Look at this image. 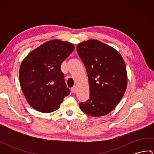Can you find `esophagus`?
Returning <instances> with one entry per match:
<instances>
[{"label": "esophagus", "instance_id": "34e87169", "mask_svg": "<svg viewBox=\"0 0 154 154\" xmlns=\"http://www.w3.org/2000/svg\"><path fill=\"white\" fill-rule=\"evenodd\" d=\"M71 91H72V92H73V93H76V91H77V87H76V86H74V87L71 89Z\"/></svg>", "mask_w": 154, "mask_h": 154}]
</instances>
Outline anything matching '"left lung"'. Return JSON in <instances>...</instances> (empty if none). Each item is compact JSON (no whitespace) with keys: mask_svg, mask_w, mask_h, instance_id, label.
<instances>
[{"mask_svg":"<svg viewBox=\"0 0 154 154\" xmlns=\"http://www.w3.org/2000/svg\"><path fill=\"white\" fill-rule=\"evenodd\" d=\"M77 53L85 66L90 98L79 103L84 113L94 117L110 113L122 99L127 87L125 62L115 49L97 40L77 45Z\"/></svg>","mask_w":154,"mask_h":154,"instance_id":"1","label":"left lung"}]
</instances>
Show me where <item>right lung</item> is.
<instances>
[{
  "label": "right lung",
  "mask_w": 154,
  "mask_h": 154,
  "mask_svg": "<svg viewBox=\"0 0 154 154\" xmlns=\"http://www.w3.org/2000/svg\"><path fill=\"white\" fill-rule=\"evenodd\" d=\"M74 48L67 41L50 40L23 60L19 71L20 84L27 102L35 110L54 112L69 94L61 65Z\"/></svg>",
  "instance_id": "add662e5"
}]
</instances>
